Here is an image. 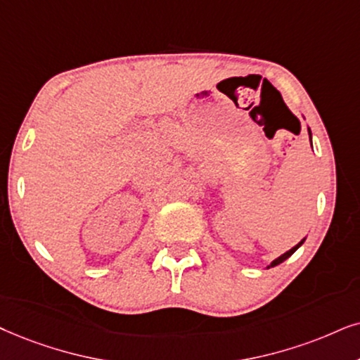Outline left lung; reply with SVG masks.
I'll use <instances>...</instances> for the list:
<instances>
[{"label":"left lung","mask_w":360,"mask_h":360,"mask_svg":"<svg viewBox=\"0 0 360 360\" xmlns=\"http://www.w3.org/2000/svg\"><path fill=\"white\" fill-rule=\"evenodd\" d=\"M307 133H309V139H311V146H312V133H311V127H307ZM304 240H306V238H304V239H302L301 243H299V244H295L292 249H289L288 252H284V254H282V256H279V257H277V259H274V261H272V262L269 264V266L266 267V269H271V267H276V266H279L281 262H284L285 259H289L290 256H292V254H294L295 251H297L299 248H301V245L304 244Z\"/></svg>","instance_id":"8db88e82"}]
</instances>
